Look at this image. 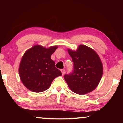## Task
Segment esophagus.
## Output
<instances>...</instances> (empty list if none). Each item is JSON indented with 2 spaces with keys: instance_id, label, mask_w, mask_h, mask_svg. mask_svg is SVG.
Returning <instances> with one entry per match:
<instances>
[{
  "instance_id": "34e87169",
  "label": "esophagus",
  "mask_w": 123,
  "mask_h": 123,
  "mask_svg": "<svg viewBox=\"0 0 123 123\" xmlns=\"http://www.w3.org/2000/svg\"><path fill=\"white\" fill-rule=\"evenodd\" d=\"M61 71L62 72V75H64V74H65V70H64V69H61Z\"/></svg>"
}]
</instances>
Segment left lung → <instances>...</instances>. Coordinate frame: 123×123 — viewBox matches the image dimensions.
<instances>
[{"instance_id": "left-lung-1", "label": "left lung", "mask_w": 123, "mask_h": 123, "mask_svg": "<svg viewBox=\"0 0 123 123\" xmlns=\"http://www.w3.org/2000/svg\"><path fill=\"white\" fill-rule=\"evenodd\" d=\"M73 62V71L66 74L64 80L71 91L84 95L93 91L99 85L103 66L98 54L86 45H79L76 51L67 49Z\"/></svg>"}]
</instances>
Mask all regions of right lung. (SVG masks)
Returning a JSON list of instances; mask_svg holds the SVG:
<instances>
[{
	"instance_id": "obj_1",
	"label": "right lung",
	"mask_w": 123,
	"mask_h": 123,
	"mask_svg": "<svg viewBox=\"0 0 123 123\" xmlns=\"http://www.w3.org/2000/svg\"><path fill=\"white\" fill-rule=\"evenodd\" d=\"M58 47L46 48L36 45L25 52L20 62L19 74L21 81L29 90L42 92L48 89L54 79L62 75L55 67L51 56Z\"/></svg>"
}]
</instances>
